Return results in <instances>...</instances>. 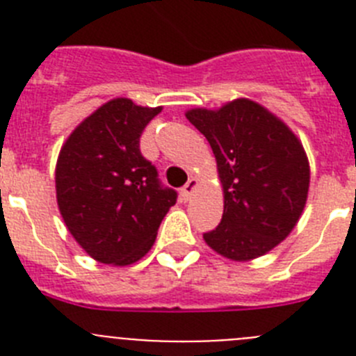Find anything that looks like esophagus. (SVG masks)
I'll return each instance as SVG.
<instances>
[{"instance_id":"esophagus-1","label":"esophagus","mask_w":356,"mask_h":356,"mask_svg":"<svg viewBox=\"0 0 356 356\" xmlns=\"http://www.w3.org/2000/svg\"><path fill=\"white\" fill-rule=\"evenodd\" d=\"M196 187H197L196 178H191V180L184 185V188H181V196H184L185 201L191 200V196H193V193L196 191Z\"/></svg>"}]
</instances>
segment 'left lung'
Here are the masks:
<instances>
[{
  "mask_svg": "<svg viewBox=\"0 0 356 356\" xmlns=\"http://www.w3.org/2000/svg\"><path fill=\"white\" fill-rule=\"evenodd\" d=\"M185 118L209 140L225 194L221 222L203 238L235 262L259 259L287 238L307 203L310 165L300 139L246 97Z\"/></svg>",
  "mask_w": 356,
  "mask_h": 356,
  "instance_id": "8db88e82",
  "label": "left lung"
}]
</instances>
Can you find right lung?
Returning a JSON list of instances; mask_svg holds the SVG:
<instances>
[{
    "instance_id": "1",
    "label": "right lung",
    "mask_w": 356,
    "mask_h": 356,
    "mask_svg": "<svg viewBox=\"0 0 356 356\" xmlns=\"http://www.w3.org/2000/svg\"><path fill=\"white\" fill-rule=\"evenodd\" d=\"M162 106L115 97L74 128L56 160V203L74 241L94 260L130 266L151 250L176 203L140 153V135Z\"/></svg>"
}]
</instances>
